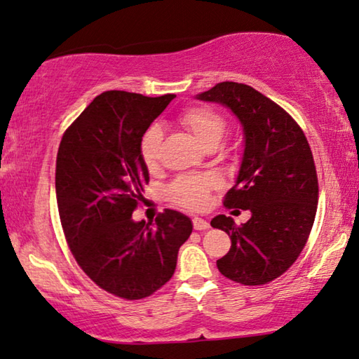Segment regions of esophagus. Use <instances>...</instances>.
<instances>
[{
  "label": "esophagus",
  "instance_id": "34e87169",
  "mask_svg": "<svg viewBox=\"0 0 359 359\" xmlns=\"http://www.w3.org/2000/svg\"><path fill=\"white\" fill-rule=\"evenodd\" d=\"M194 228L195 231H206L210 228V223L203 218H194Z\"/></svg>",
  "mask_w": 359,
  "mask_h": 359
}]
</instances>
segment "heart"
<instances>
[{
    "mask_svg": "<svg viewBox=\"0 0 359 359\" xmlns=\"http://www.w3.org/2000/svg\"><path fill=\"white\" fill-rule=\"evenodd\" d=\"M179 122L201 148L218 146L226 131V122L218 112L208 107L185 109L180 114ZM163 133L158 127L146 130L140 143V154L148 169H154L159 161V146ZM219 187V180L210 174L182 175L169 185L168 194L174 203L187 210H201L208 205L210 194Z\"/></svg>",
    "mask_w": 359,
    "mask_h": 359,
    "instance_id": "obj_1",
    "label": "heart"
}]
</instances>
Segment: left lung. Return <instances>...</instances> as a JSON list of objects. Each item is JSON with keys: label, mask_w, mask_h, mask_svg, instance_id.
<instances>
[{"label": "left lung", "mask_w": 359, "mask_h": 359, "mask_svg": "<svg viewBox=\"0 0 359 359\" xmlns=\"http://www.w3.org/2000/svg\"><path fill=\"white\" fill-rule=\"evenodd\" d=\"M196 99L228 107L244 131L241 168L224 206L252 216L241 226L226 215L211 219L231 237L216 265L241 285H265L294 264L314 224L319 184L309 143L290 114L247 84L224 81Z\"/></svg>", "instance_id": "8db88e82"}]
</instances>
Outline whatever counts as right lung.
Returning a JSON list of instances; mask_svg holds the SVG:
<instances>
[{"label": "right lung", "instance_id": "right-lung-1", "mask_svg": "<svg viewBox=\"0 0 359 359\" xmlns=\"http://www.w3.org/2000/svg\"><path fill=\"white\" fill-rule=\"evenodd\" d=\"M174 94L107 90L65 131L57 154V203L72 254L86 275L123 299L153 294L172 278L189 216L165 210L156 221L131 218L149 172L140 154L146 130Z\"/></svg>", "mask_w": 359, "mask_h": 359}]
</instances>
